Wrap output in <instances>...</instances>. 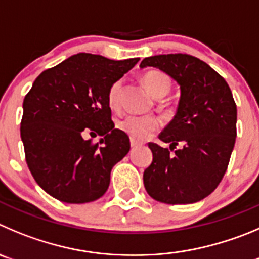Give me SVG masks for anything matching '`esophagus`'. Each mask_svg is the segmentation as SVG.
<instances>
[{
	"label": "esophagus",
	"mask_w": 259,
	"mask_h": 259,
	"mask_svg": "<svg viewBox=\"0 0 259 259\" xmlns=\"http://www.w3.org/2000/svg\"><path fill=\"white\" fill-rule=\"evenodd\" d=\"M130 146H132V148H137L138 146H141V143L137 141H134V139H130Z\"/></svg>",
	"instance_id": "1"
}]
</instances>
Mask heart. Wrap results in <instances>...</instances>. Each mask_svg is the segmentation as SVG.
Listing matches in <instances>:
<instances>
[{
  "label": "heart",
  "instance_id": "heart-1",
  "mask_svg": "<svg viewBox=\"0 0 259 259\" xmlns=\"http://www.w3.org/2000/svg\"><path fill=\"white\" fill-rule=\"evenodd\" d=\"M143 85L154 98H162L168 93L171 88L170 79L166 74L158 70H149L142 78ZM121 80H116L111 84L108 89L107 100L108 105L112 110H117L120 107V93H121ZM161 122L153 115H126L117 121V129L129 135L132 139L138 142L146 141L147 138L156 132Z\"/></svg>",
  "mask_w": 259,
  "mask_h": 259
}]
</instances>
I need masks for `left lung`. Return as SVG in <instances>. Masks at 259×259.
<instances>
[{
    "label": "left lung",
    "instance_id": "1",
    "mask_svg": "<svg viewBox=\"0 0 259 259\" xmlns=\"http://www.w3.org/2000/svg\"><path fill=\"white\" fill-rule=\"evenodd\" d=\"M147 66L170 75L181 94L176 115L158 135L170 148L148 144L153 161L143 174L144 188L167 204L199 202L216 189L230 161L236 138L233 93L221 75L190 55L146 57L141 67Z\"/></svg>",
    "mask_w": 259,
    "mask_h": 259
}]
</instances>
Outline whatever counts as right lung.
Returning <instances> with one entry per match:
<instances>
[{
  "mask_svg": "<svg viewBox=\"0 0 259 259\" xmlns=\"http://www.w3.org/2000/svg\"><path fill=\"white\" fill-rule=\"evenodd\" d=\"M138 61L78 53L34 80L20 135L31 175L53 198L79 204L108 189L111 170L130 151L129 137L111 120L108 89ZM87 132L103 138L94 145L83 139Z\"/></svg>",
  "mask_w": 259,
  "mask_h": 259,
  "instance_id": "1",
  "label": "right lung"
}]
</instances>
